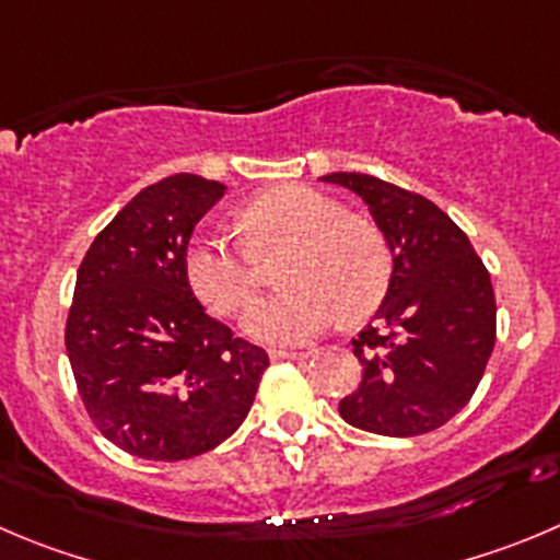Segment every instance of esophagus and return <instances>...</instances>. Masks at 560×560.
Wrapping results in <instances>:
<instances>
[{
  "instance_id": "esophagus-1",
  "label": "esophagus",
  "mask_w": 560,
  "mask_h": 560,
  "mask_svg": "<svg viewBox=\"0 0 560 560\" xmlns=\"http://www.w3.org/2000/svg\"><path fill=\"white\" fill-rule=\"evenodd\" d=\"M270 359L279 362V359H310V351H270Z\"/></svg>"
}]
</instances>
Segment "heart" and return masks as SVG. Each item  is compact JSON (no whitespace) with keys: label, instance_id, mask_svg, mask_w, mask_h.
Listing matches in <instances>:
<instances>
[{"label":"heart","instance_id":"obj_1","mask_svg":"<svg viewBox=\"0 0 560 560\" xmlns=\"http://www.w3.org/2000/svg\"><path fill=\"white\" fill-rule=\"evenodd\" d=\"M240 221L255 254L290 245L279 273L290 287L245 315V331L259 342H310L339 317L362 320L381 304L392 270L386 240L370 223L345 218L334 198L304 185H281L254 198ZM249 252L226 234L190 240L187 284L209 312L232 317L250 304L259 276Z\"/></svg>","mask_w":560,"mask_h":560}]
</instances>
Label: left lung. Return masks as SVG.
Returning <instances> with one entry per match:
<instances>
[{"label":"left lung","mask_w":560,"mask_h":560,"mask_svg":"<svg viewBox=\"0 0 560 560\" xmlns=\"http://www.w3.org/2000/svg\"><path fill=\"white\" fill-rule=\"evenodd\" d=\"M368 203L392 254L389 290L353 339L359 389L345 422L381 436L436 431L469 404L494 348L498 304L467 234L425 196L370 174H328Z\"/></svg>","instance_id":"1"}]
</instances>
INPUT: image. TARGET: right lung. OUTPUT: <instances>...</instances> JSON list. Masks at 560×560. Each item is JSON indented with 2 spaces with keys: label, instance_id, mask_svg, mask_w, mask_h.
Returning <instances> with one entry per match:
<instances>
[{
  "label": "right lung",
  "instance_id": "add662e5",
  "mask_svg": "<svg viewBox=\"0 0 560 560\" xmlns=\"http://www.w3.org/2000/svg\"><path fill=\"white\" fill-rule=\"evenodd\" d=\"M226 192L176 174L140 190L77 270L66 351L93 425L145 462H185L232 436L270 359L209 317L185 276L196 223Z\"/></svg>",
  "mask_w": 560,
  "mask_h": 560
}]
</instances>
